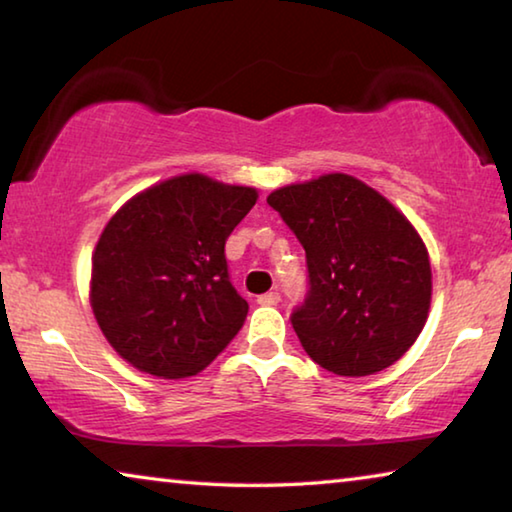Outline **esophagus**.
I'll list each match as a JSON object with an SVG mask.
<instances>
[{
  "label": "esophagus",
  "instance_id": "1",
  "mask_svg": "<svg viewBox=\"0 0 512 512\" xmlns=\"http://www.w3.org/2000/svg\"><path fill=\"white\" fill-rule=\"evenodd\" d=\"M257 302H259V305H264V307L277 305V302H280V293H277V291H268V293H264V296H259Z\"/></svg>",
  "mask_w": 512,
  "mask_h": 512
}]
</instances>
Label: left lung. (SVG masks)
<instances>
[{"label": "left lung", "mask_w": 512, "mask_h": 512, "mask_svg": "<svg viewBox=\"0 0 512 512\" xmlns=\"http://www.w3.org/2000/svg\"><path fill=\"white\" fill-rule=\"evenodd\" d=\"M305 248L309 291L291 325L320 368L366 377L402 357L429 316L431 266L402 212L345 173L266 198Z\"/></svg>", "instance_id": "left-lung-1"}]
</instances>
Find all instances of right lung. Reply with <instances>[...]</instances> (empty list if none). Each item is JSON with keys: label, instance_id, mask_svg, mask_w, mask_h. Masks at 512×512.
Here are the masks:
<instances>
[{"label": "right lung", "instance_id": "obj_1", "mask_svg": "<svg viewBox=\"0 0 512 512\" xmlns=\"http://www.w3.org/2000/svg\"><path fill=\"white\" fill-rule=\"evenodd\" d=\"M257 201L253 187L187 173L131 198L92 255L90 300L103 336L137 370L192 377L248 316L225 239Z\"/></svg>", "mask_w": 512, "mask_h": 512}]
</instances>
